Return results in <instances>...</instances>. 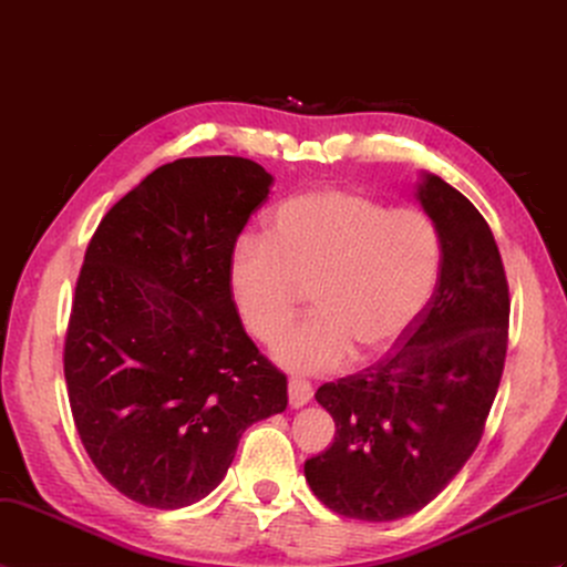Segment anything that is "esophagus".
Here are the masks:
<instances>
[{
  "label": "esophagus",
  "mask_w": 567,
  "mask_h": 567,
  "mask_svg": "<svg viewBox=\"0 0 567 567\" xmlns=\"http://www.w3.org/2000/svg\"><path fill=\"white\" fill-rule=\"evenodd\" d=\"M311 396H313V389L307 379H299V377L289 379V405L301 408L311 401Z\"/></svg>",
  "instance_id": "1"
}]
</instances>
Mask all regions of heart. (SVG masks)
<instances>
[{
	"label": "heart",
	"mask_w": 567,
	"mask_h": 567,
	"mask_svg": "<svg viewBox=\"0 0 567 567\" xmlns=\"http://www.w3.org/2000/svg\"><path fill=\"white\" fill-rule=\"evenodd\" d=\"M437 224L415 207H389L350 188L287 197L262 236H241L229 287L244 326L272 346L309 287L313 313L275 348L289 370L326 374L358 350L377 358L411 331L442 275Z\"/></svg>",
	"instance_id": "heart-1"
}]
</instances>
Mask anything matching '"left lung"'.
Wrapping results in <instances>:
<instances>
[{
    "instance_id": "8db88e82",
    "label": "left lung",
    "mask_w": 567,
    "mask_h": 567,
    "mask_svg": "<svg viewBox=\"0 0 567 567\" xmlns=\"http://www.w3.org/2000/svg\"><path fill=\"white\" fill-rule=\"evenodd\" d=\"M415 197L442 236L432 301L384 360L316 391L336 440L305 476L350 519L391 522L432 503L476 452L505 367L509 289L488 221L434 174Z\"/></svg>"
}]
</instances>
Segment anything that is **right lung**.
Returning a JSON list of instances; mask_svg holds the SVG:
<instances>
[{"label": "right lung", "mask_w": 567, "mask_h": 567, "mask_svg": "<svg viewBox=\"0 0 567 567\" xmlns=\"http://www.w3.org/2000/svg\"><path fill=\"white\" fill-rule=\"evenodd\" d=\"M272 176L241 156L164 164L99 224L79 272L64 379L91 462L140 505L213 493L287 377L246 336L229 258Z\"/></svg>", "instance_id": "right-lung-1"}]
</instances>
